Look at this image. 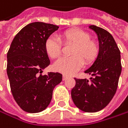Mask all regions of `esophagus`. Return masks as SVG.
Listing matches in <instances>:
<instances>
[{
    "label": "esophagus",
    "instance_id": "34e87169",
    "mask_svg": "<svg viewBox=\"0 0 128 128\" xmlns=\"http://www.w3.org/2000/svg\"><path fill=\"white\" fill-rule=\"evenodd\" d=\"M68 78V76L67 75H63V80H66Z\"/></svg>",
    "mask_w": 128,
    "mask_h": 128
}]
</instances>
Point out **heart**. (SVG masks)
<instances>
[{
  "label": "heart",
  "instance_id": "heart-1",
  "mask_svg": "<svg viewBox=\"0 0 128 128\" xmlns=\"http://www.w3.org/2000/svg\"><path fill=\"white\" fill-rule=\"evenodd\" d=\"M59 37L65 45H74L70 58L58 59L53 65L54 70L65 75H72L83 65L91 64L98 56L100 46L98 42L91 39L86 31L74 28L64 31ZM61 43L54 36H48L45 42V50L51 58H58L61 54Z\"/></svg>",
  "mask_w": 128,
  "mask_h": 128
}]
</instances>
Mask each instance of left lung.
<instances>
[{
    "label": "left lung",
    "mask_w": 128,
    "mask_h": 128,
    "mask_svg": "<svg viewBox=\"0 0 128 128\" xmlns=\"http://www.w3.org/2000/svg\"><path fill=\"white\" fill-rule=\"evenodd\" d=\"M99 40L100 52L90 68L85 71L90 80L75 78L71 91L74 104L82 111L95 112L106 107L114 97L122 72L120 50L112 36L104 28L89 26Z\"/></svg>",
    "instance_id": "obj_1"
}]
</instances>
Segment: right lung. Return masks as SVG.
I'll return each mask as SVG.
<instances>
[{
	"mask_svg": "<svg viewBox=\"0 0 128 128\" xmlns=\"http://www.w3.org/2000/svg\"><path fill=\"white\" fill-rule=\"evenodd\" d=\"M58 28L39 22L28 24L16 35L7 52L11 92L17 104L27 112L44 110L51 102L54 88L62 80L59 73L41 74L50 64L45 42Z\"/></svg>",
	"mask_w": 128,
	"mask_h": 128,
	"instance_id": "obj_1",
	"label": "right lung"
}]
</instances>
